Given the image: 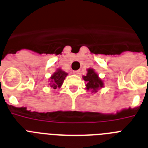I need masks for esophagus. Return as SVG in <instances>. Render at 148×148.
<instances>
[{
    "label": "esophagus",
    "instance_id": "34e87169",
    "mask_svg": "<svg viewBox=\"0 0 148 148\" xmlns=\"http://www.w3.org/2000/svg\"><path fill=\"white\" fill-rule=\"evenodd\" d=\"M73 73H74V74H76V75H78V74H80V71H74V72H73Z\"/></svg>",
    "mask_w": 148,
    "mask_h": 148
}]
</instances>
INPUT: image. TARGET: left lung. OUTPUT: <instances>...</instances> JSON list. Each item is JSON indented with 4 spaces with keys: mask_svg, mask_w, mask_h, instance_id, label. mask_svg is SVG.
I'll return each mask as SVG.
<instances>
[{
    "mask_svg": "<svg viewBox=\"0 0 148 148\" xmlns=\"http://www.w3.org/2000/svg\"><path fill=\"white\" fill-rule=\"evenodd\" d=\"M83 79L86 82V89L87 90H91L92 93H97L98 90L104 86L103 81L93 68L87 69V74L86 76H83Z\"/></svg>",
    "mask_w": 148,
    "mask_h": 148,
    "instance_id": "1",
    "label": "left lung"
}]
</instances>
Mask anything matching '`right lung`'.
I'll use <instances>...</instances> for the list:
<instances>
[{"instance_id":"1","label":"right lung","mask_w":148,"mask_h":148,"mask_svg":"<svg viewBox=\"0 0 148 148\" xmlns=\"http://www.w3.org/2000/svg\"><path fill=\"white\" fill-rule=\"evenodd\" d=\"M68 75V73L62 71L61 68H58L49 78V85L53 89L60 88L65 77Z\"/></svg>"}]
</instances>
